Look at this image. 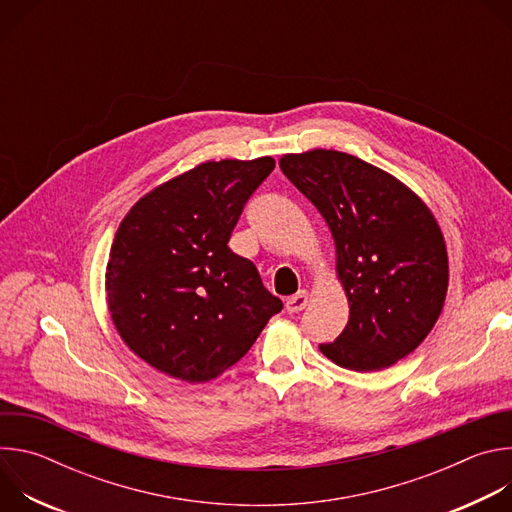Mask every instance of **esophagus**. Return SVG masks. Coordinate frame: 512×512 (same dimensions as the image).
Here are the masks:
<instances>
[{
  "instance_id": "esophagus-1",
  "label": "esophagus",
  "mask_w": 512,
  "mask_h": 512,
  "mask_svg": "<svg viewBox=\"0 0 512 512\" xmlns=\"http://www.w3.org/2000/svg\"><path fill=\"white\" fill-rule=\"evenodd\" d=\"M308 302H310V298H308V291H298L296 296H291V298H287L285 300V310L289 312V314H298V312H302L306 306H308Z\"/></svg>"
}]
</instances>
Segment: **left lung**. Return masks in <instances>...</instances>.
<instances>
[{
  "label": "left lung",
  "mask_w": 512,
  "mask_h": 512,
  "mask_svg": "<svg viewBox=\"0 0 512 512\" xmlns=\"http://www.w3.org/2000/svg\"><path fill=\"white\" fill-rule=\"evenodd\" d=\"M279 168L324 216L348 298V324L322 354L356 373L391 367L444 308L448 251L435 216L395 176L344 152L287 154Z\"/></svg>",
  "instance_id": "left-lung-1"
}]
</instances>
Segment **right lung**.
I'll return each instance as SVG.
<instances>
[{
	"mask_svg": "<svg viewBox=\"0 0 512 512\" xmlns=\"http://www.w3.org/2000/svg\"><path fill=\"white\" fill-rule=\"evenodd\" d=\"M275 160L204 162L139 198L121 221L105 273L123 342L186 383L225 373L283 304L231 251L245 202Z\"/></svg>",
	"mask_w": 512,
	"mask_h": 512,
	"instance_id": "obj_1",
	"label": "right lung"
}]
</instances>
